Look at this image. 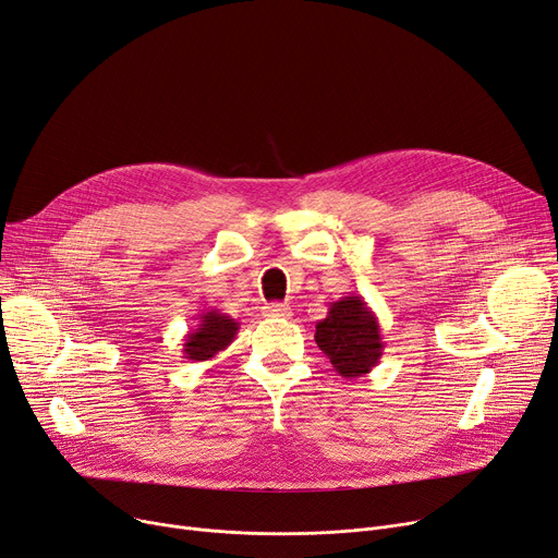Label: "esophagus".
<instances>
[{
	"mask_svg": "<svg viewBox=\"0 0 558 558\" xmlns=\"http://www.w3.org/2000/svg\"><path fill=\"white\" fill-rule=\"evenodd\" d=\"M264 317L289 319L292 317V310H289V305H284V303H269V305H264Z\"/></svg>",
	"mask_w": 558,
	"mask_h": 558,
	"instance_id": "esophagus-1",
	"label": "esophagus"
}]
</instances>
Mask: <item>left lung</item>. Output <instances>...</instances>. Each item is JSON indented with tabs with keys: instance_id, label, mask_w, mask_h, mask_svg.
Segmentation results:
<instances>
[{
	"instance_id": "left-lung-1",
	"label": "left lung",
	"mask_w": 558,
	"mask_h": 558,
	"mask_svg": "<svg viewBox=\"0 0 558 558\" xmlns=\"http://www.w3.org/2000/svg\"><path fill=\"white\" fill-rule=\"evenodd\" d=\"M317 347L328 355L332 369L344 378L369 374L383 355L378 317L362 296H344L330 303L326 319L314 330Z\"/></svg>"
}]
</instances>
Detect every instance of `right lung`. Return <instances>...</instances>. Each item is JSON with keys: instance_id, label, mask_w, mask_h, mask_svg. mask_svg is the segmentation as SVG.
I'll use <instances>...</instances> for the list:
<instances>
[{"instance_id": "1", "label": "right lung", "mask_w": 558, "mask_h": 558, "mask_svg": "<svg viewBox=\"0 0 558 558\" xmlns=\"http://www.w3.org/2000/svg\"><path fill=\"white\" fill-rule=\"evenodd\" d=\"M239 332V322L221 310H203L198 314V326L184 335L182 353L186 360L203 362L228 349Z\"/></svg>"}]
</instances>
